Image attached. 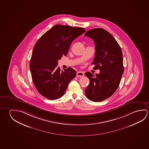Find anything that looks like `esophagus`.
Returning a JSON list of instances; mask_svg holds the SVG:
<instances>
[{
	"mask_svg": "<svg viewBox=\"0 0 149 149\" xmlns=\"http://www.w3.org/2000/svg\"><path fill=\"white\" fill-rule=\"evenodd\" d=\"M84 75H85V74L83 73V72H78L76 73V76L78 77H81L84 76Z\"/></svg>",
	"mask_w": 149,
	"mask_h": 149,
	"instance_id": "esophagus-1",
	"label": "esophagus"
}]
</instances>
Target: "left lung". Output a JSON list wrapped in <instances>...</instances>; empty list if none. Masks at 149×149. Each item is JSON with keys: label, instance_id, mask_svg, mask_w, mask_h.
Segmentation results:
<instances>
[{"label": "left lung", "instance_id": "8db88e82", "mask_svg": "<svg viewBox=\"0 0 149 149\" xmlns=\"http://www.w3.org/2000/svg\"><path fill=\"white\" fill-rule=\"evenodd\" d=\"M93 39L95 47V56L92 64L100 73L95 76L89 72L85 75L90 83L86 88L85 95L89 100L101 102L112 95L120 85L124 72L122 50L117 41L105 29H90L85 34Z\"/></svg>", "mask_w": 149, "mask_h": 149}]
</instances>
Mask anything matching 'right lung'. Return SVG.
Listing matches in <instances>:
<instances>
[{
  "instance_id": "obj_1",
  "label": "right lung",
  "mask_w": 149,
  "mask_h": 149,
  "mask_svg": "<svg viewBox=\"0 0 149 149\" xmlns=\"http://www.w3.org/2000/svg\"><path fill=\"white\" fill-rule=\"evenodd\" d=\"M86 32L82 27L57 24L42 35L33 48L29 68L32 81L40 95L50 100L61 98L76 76L71 68L60 70L58 61L66 56L71 43Z\"/></svg>"
}]
</instances>
